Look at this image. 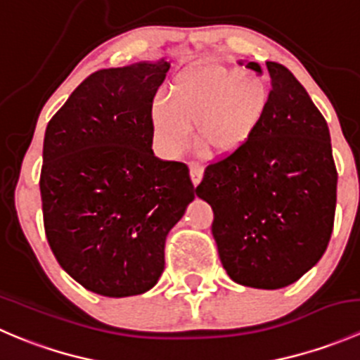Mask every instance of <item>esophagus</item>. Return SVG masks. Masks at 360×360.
I'll return each mask as SVG.
<instances>
[{
    "label": "esophagus",
    "mask_w": 360,
    "mask_h": 360,
    "mask_svg": "<svg viewBox=\"0 0 360 360\" xmlns=\"http://www.w3.org/2000/svg\"><path fill=\"white\" fill-rule=\"evenodd\" d=\"M190 172H191V181H193V184H195V186H198V184L202 183V177H203V167H202V163L191 162Z\"/></svg>",
    "instance_id": "1"
}]
</instances>
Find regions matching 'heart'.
Returning a JSON list of instances; mask_svg holds the SVG:
<instances>
[{
  "label": "heart",
  "instance_id": "heart-1",
  "mask_svg": "<svg viewBox=\"0 0 360 360\" xmlns=\"http://www.w3.org/2000/svg\"><path fill=\"white\" fill-rule=\"evenodd\" d=\"M270 101V86L256 72L198 63L170 83L167 103H155V134L160 146L177 157L190 146L195 129L200 150L228 157L252 139Z\"/></svg>",
  "mask_w": 360,
  "mask_h": 360
}]
</instances>
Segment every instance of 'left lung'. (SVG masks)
<instances>
[{
  "label": "left lung",
  "mask_w": 360,
  "mask_h": 360,
  "mask_svg": "<svg viewBox=\"0 0 360 360\" xmlns=\"http://www.w3.org/2000/svg\"><path fill=\"white\" fill-rule=\"evenodd\" d=\"M263 75L257 63L238 60ZM271 101L252 139L210 163L198 197L214 210L212 235L230 278L282 289L319 263L333 233L338 174L322 112L296 79L266 63Z\"/></svg>",
  "instance_id": "left-lung-1"
}]
</instances>
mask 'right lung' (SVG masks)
<instances>
[{"label":"right lung","instance_id":"right-lung-1","mask_svg":"<svg viewBox=\"0 0 360 360\" xmlns=\"http://www.w3.org/2000/svg\"><path fill=\"white\" fill-rule=\"evenodd\" d=\"M170 64L143 60L83 79L43 139V221L66 274L108 297L155 288L165 240L198 188L153 153V99Z\"/></svg>","mask_w":360,"mask_h":360}]
</instances>
